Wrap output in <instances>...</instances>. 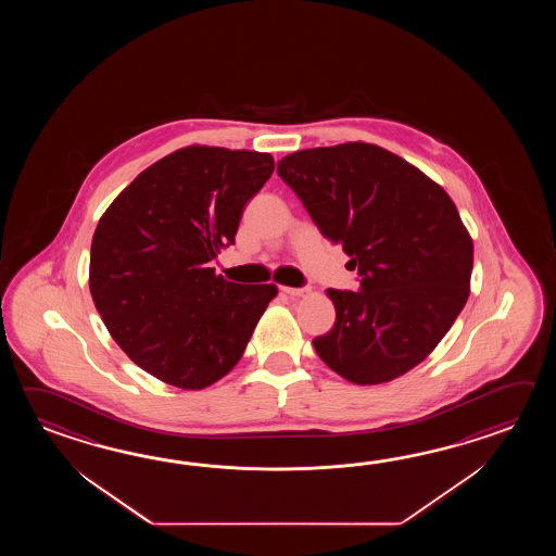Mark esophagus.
Segmentation results:
<instances>
[{"label":"esophagus","instance_id":"1","mask_svg":"<svg viewBox=\"0 0 556 556\" xmlns=\"http://www.w3.org/2000/svg\"><path fill=\"white\" fill-rule=\"evenodd\" d=\"M283 294L292 295V298H300V295L309 294V290L307 288H290V286H282L280 288Z\"/></svg>","mask_w":556,"mask_h":556}]
</instances>
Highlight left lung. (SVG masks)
<instances>
[{
	"instance_id": "left-lung-1",
	"label": "left lung",
	"mask_w": 556,
	"mask_h": 556,
	"mask_svg": "<svg viewBox=\"0 0 556 556\" xmlns=\"http://www.w3.org/2000/svg\"><path fill=\"white\" fill-rule=\"evenodd\" d=\"M278 177L359 276L357 292L328 290L336 324L312 342L319 357L357 386L421 364L469 298L472 240L450 194L367 142L288 154Z\"/></svg>"
}]
</instances>
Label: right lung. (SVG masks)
Masks as SVG:
<instances>
[{
	"label": "right lung",
	"instance_id": "right-lung-1",
	"mask_svg": "<svg viewBox=\"0 0 556 556\" xmlns=\"http://www.w3.org/2000/svg\"><path fill=\"white\" fill-rule=\"evenodd\" d=\"M273 154L187 147L142 170L101 216L89 288L106 330L154 378L202 390L244 354L274 283H235L211 262L235 244Z\"/></svg>",
	"mask_w": 556,
	"mask_h": 556
}]
</instances>
